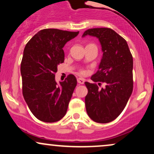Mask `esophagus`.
I'll use <instances>...</instances> for the list:
<instances>
[{"mask_svg": "<svg viewBox=\"0 0 154 154\" xmlns=\"http://www.w3.org/2000/svg\"><path fill=\"white\" fill-rule=\"evenodd\" d=\"M77 82L79 83V84H81V85L84 84L85 79L82 78H77Z\"/></svg>", "mask_w": 154, "mask_h": 154, "instance_id": "34e87169", "label": "esophagus"}]
</instances>
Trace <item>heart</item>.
Returning <instances> with one entry per match:
<instances>
[{
	"label": "heart",
	"mask_w": 154,
	"mask_h": 154,
	"mask_svg": "<svg viewBox=\"0 0 154 154\" xmlns=\"http://www.w3.org/2000/svg\"><path fill=\"white\" fill-rule=\"evenodd\" d=\"M85 70H84V69H80L79 70V73L81 74V75H85Z\"/></svg>",
	"instance_id": "b5f03b06"
}]
</instances>
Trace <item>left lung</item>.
Wrapping results in <instances>:
<instances>
[{
  "mask_svg": "<svg viewBox=\"0 0 154 154\" xmlns=\"http://www.w3.org/2000/svg\"><path fill=\"white\" fill-rule=\"evenodd\" d=\"M86 35L96 37L103 51L98 70L91 77L95 83L85 82L88 88L85 107L88 116L98 123L117 118L126 106L133 89V59L126 40L110 28H93ZM103 82L105 87H99Z\"/></svg>",
  "mask_w": 154,
  "mask_h": 154,
  "instance_id": "1",
  "label": "left lung"
}]
</instances>
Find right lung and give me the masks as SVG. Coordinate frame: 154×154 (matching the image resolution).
Wrapping results in <instances>:
<instances>
[{"instance_id":"obj_1","label":"right lung","mask_w":154,"mask_h":154,"mask_svg":"<svg viewBox=\"0 0 154 154\" xmlns=\"http://www.w3.org/2000/svg\"><path fill=\"white\" fill-rule=\"evenodd\" d=\"M79 32L44 29L29 40L21 63L22 93L37 119L55 122L66 114L77 79L69 75L58 85L55 80L59 63L64 61L63 48Z\"/></svg>"}]
</instances>
